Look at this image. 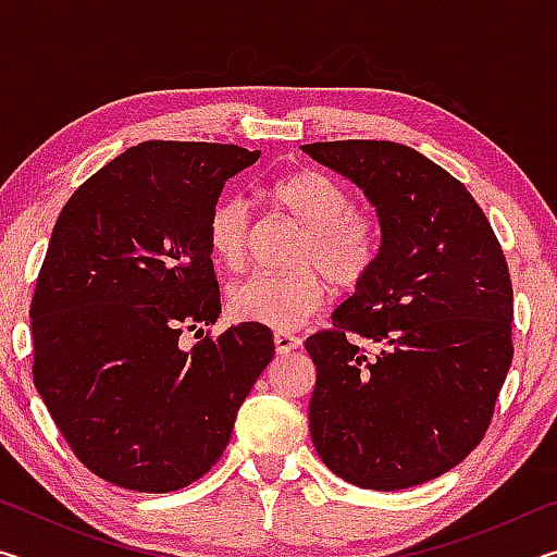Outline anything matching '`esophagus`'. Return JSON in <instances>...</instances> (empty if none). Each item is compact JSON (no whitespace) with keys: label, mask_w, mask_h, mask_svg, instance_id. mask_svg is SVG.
I'll use <instances>...</instances> for the list:
<instances>
[{"label":"esophagus","mask_w":557,"mask_h":557,"mask_svg":"<svg viewBox=\"0 0 557 557\" xmlns=\"http://www.w3.org/2000/svg\"><path fill=\"white\" fill-rule=\"evenodd\" d=\"M301 346V338L295 336V334H285V332H277L275 334V351L280 356H287L292 351H297V348Z\"/></svg>","instance_id":"esophagus-1"}]
</instances>
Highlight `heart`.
<instances>
[{
    "instance_id": "1",
    "label": "heart",
    "mask_w": 557,
    "mask_h": 557,
    "mask_svg": "<svg viewBox=\"0 0 557 557\" xmlns=\"http://www.w3.org/2000/svg\"><path fill=\"white\" fill-rule=\"evenodd\" d=\"M268 194L305 231L292 260L297 270L287 275L256 272L235 282L228 292V309L238 322L295 332L322 309L329 297L326 278L336 287H354L369 275L379 260L381 233L369 213L354 209L348 188L324 172L301 169L277 178ZM250 235L248 201L225 196L213 206L206 221V238L221 265L231 270L243 265Z\"/></svg>"
}]
</instances>
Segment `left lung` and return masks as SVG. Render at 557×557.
<instances>
[{"label":"left lung","mask_w":557,"mask_h":557,"mask_svg":"<svg viewBox=\"0 0 557 557\" xmlns=\"http://www.w3.org/2000/svg\"><path fill=\"white\" fill-rule=\"evenodd\" d=\"M301 152L361 188L381 225L375 265L334 309V329L305 342L314 449L348 484H425L482 442L511 366L504 250L465 184L410 147L344 139Z\"/></svg>","instance_id":"obj_1"}]
</instances>
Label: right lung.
<instances>
[{"mask_svg": "<svg viewBox=\"0 0 557 557\" xmlns=\"http://www.w3.org/2000/svg\"><path fill=\"white\" fill-rule=\"evenodd\" d=\"M260 152L143 143L92 174L53 225L32 299L36 391L83 465L129 492L203 476L275 356L268 326L215 324L221 292L206 221Z\"/></svg>", "mask_w": 557, "mask_h": 557, "instance_id": "add662e5", "label": "right lung"}]
</instances>
